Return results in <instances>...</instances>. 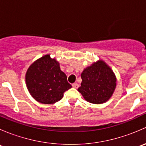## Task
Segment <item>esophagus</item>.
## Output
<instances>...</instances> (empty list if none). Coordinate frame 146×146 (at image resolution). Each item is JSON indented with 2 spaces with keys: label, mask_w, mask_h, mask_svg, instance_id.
Masks as SVG:
<instances>
[{
  "label": "esophagus",
  "mask_w": 146,
  "mask_h": 146,
  "mask_svg": "<svg viewBox=\"0 0 146 146\" xmlns=\"http://www.w3.org/2000/svg\"><path fill=\"white\" fill-rule=\"evenodd\" d=\"M72 86H73L74 88H78L79 87V85L77 83V82H75V83L72 84Z\"/></svg>",
  "instance_id": "34e87169"
}]
</instances>
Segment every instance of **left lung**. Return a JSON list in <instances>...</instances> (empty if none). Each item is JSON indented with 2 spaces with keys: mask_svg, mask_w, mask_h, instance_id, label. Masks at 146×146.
Wrapping results in <instances>:
<instances>
[{
  "mask_svg": "<svg viewBox=\"0 0 146 146\" xmlns=\"http://www.w3.org/2000/svg\"><path fill=\"white\" fill-rule=\"evenodd\" d=\"M81 78V86L78 90L85 100L92 104H102L109 100L117 85L115 74L102 60L84 69Z\"/></svg>",
  "mask_w": 146,
  "mask_h": 146,
  "instance_id": "obj_1",
  "label": "left lung"
}]
</instances>
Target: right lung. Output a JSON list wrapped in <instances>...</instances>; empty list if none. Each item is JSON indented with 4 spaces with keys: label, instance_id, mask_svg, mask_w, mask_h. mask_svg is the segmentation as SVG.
I'll use <instances>...</instances> for the list:
<instances>
[{
    "label": "right lung",
    "instance_id": "add662e5",
    "mask_svg": "<svg viewBox=\"0 0 146 146\" xmlns=\"http://www.w3.org/2000/svg\"><path fill=\"white\" fill-rule=\"evenodd\" d=\"M27 88L32 98L42 104H51L61 100L66 90L72 88L59 63L49 54L35 61L25 75Z\"/></svg>",
    "mask_w": 146,
    "mask_h": 146
}]
</instances>
